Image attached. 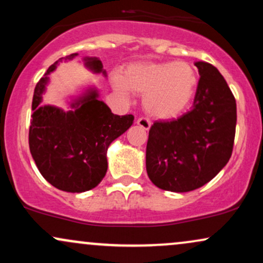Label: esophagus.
Returning a JSON list of instances; mask_svg holds the SVG:
<instances>
[{"mask_svg": "<svg viewBox=\"0 0 263 263\" xmlns=\"http://www.w3.org/2000/svg\"><path fill=\"white\" fill-rule=\"evenodd\" d=\"M137 125L143 129H146V131H148L151 128V121L148 119H146V117H140V119L137 120Z\"/></svg>", "mask_w": 263, "mask_h": 263, "instance_id": "esophagus-1", "label": "esophagus"}]
</instances>
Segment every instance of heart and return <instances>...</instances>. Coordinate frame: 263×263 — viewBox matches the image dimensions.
<instances>
[{
    "label": "heart",
    "instance_id": "1",
    "mask_svg": "<svg viewBox=\"0 0 263 263\" xmlns=\"http://www.w3.org/2000/svg\"><path fill=\"white\" fill-rule=\"evenodd\" d=\"M199 77L186 62L137 63L125 75L114 77V86L122 95L129 90L143 95V107L149 116L171 120L182 115L194 99Z\"/></svg>",
    "mask_w": 263,
    "mask_h": 263
}]
</instances>
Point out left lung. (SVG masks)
<instances>
[{
	"mask_svg": "<svg viewBox=\"0 0 263 263\" xmlns=\"http://www.w3.org/2000/svg\"><path fill=\"white\" fill-rule=\"evenodd\" d=\"M200 79L192 110L149 129L146 170L151 182L185 193L210 182L230 159L236 128V101L224 77L197 62Z\"/></svg>",
	"mask_w": 263,
	"mask_h": 263,
	"instance_id": "1",
	"label": "left lung"
}]
</instances>
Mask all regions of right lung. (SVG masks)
I'll return each mask as SVG.
<instances>
[{
  "label": "right lung",
  "instance_id": "obj_1",
  "mask_svg": "<svg viewBox=\"0 0 263 263\" xmlns=\"http://www.w3.org/2000/svg\"><path fill=\"white\" fill-rule=\"evenodd\" d=\"M78 53L57 60L35 85L29 126V149L35 165L48 183L63 192L83 193L95 188L107 171V148L134 123L132 115L119 116L99 100L96 87H87L70 102V110L44 105L43 93L49 74L59 63L73 60ZM84 65L106 78L101 60L85 57Z\"/></svg>",
  "mask_w": 263,
  "mask_h": 263
}]
</instances>
